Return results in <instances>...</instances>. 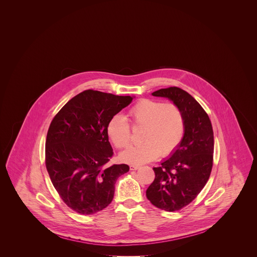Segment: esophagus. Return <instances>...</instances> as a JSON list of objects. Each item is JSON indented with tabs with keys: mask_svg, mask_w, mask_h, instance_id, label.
Listing matches in <instances>:
<instances>
[{
	"mask_svg": "<svg viewBox=\"0 0 257 257\" xmlns=\"http://www.w3.org/2000/svg\"><path fill=\"white\" fill-rule=\"evenodd\" d=\"M139 169H140V166H138V165H131L130 166V170L131 171H137Z\"/></svg>",
	"mask_w": 257,
	"mask_h": 257,
	"instance_id": "obj_1",
	"label": "esophagus"
}]
</instances>
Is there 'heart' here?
I'll return each instance as SVG.
<instances>
[{"label":"heart","mask_w":257,"mask_h":257,"mask_svg":"<svg viewBox=\"0 0 257 257\" xmlns=\"http://www.w3.org/2000/svg\"><path fill=\"white\" fill-rule=\"evenodd\" d=\"M127 115L134 128H143L142 145L129 147L119 155L120 160L141 165L162 156H169L182 142L185 133L183 111L173 103L142 99L130 108ZM107 133L113 146L121 149L132 139L131 128L121 115H113L107 125Z\"/></svg>","instance_id":"heart-1"}]
</instances>
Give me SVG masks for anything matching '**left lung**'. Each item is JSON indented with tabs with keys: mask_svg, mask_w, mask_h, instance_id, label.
I'll list each match as a JSON object with an SVG mask.
<instances>
[{
	"mask_svg": "<svg viewBox=\"0 0 257 257\" xmlns=\"http://www.w3.org/2000/svg\"><path fill=\"white\" fill-rule=\"evenodd\" d=\"M152 95L169 98L181 109L185 133L171 157L153 168L155 179L147 190V197L162 210L178 211L191 203L207 183L213 167V128L206 111L183 89L171 86Z\"/></svg>",
	"mask_w": 257,
	"mask_h": 257,
	"instance_id": "obj_1",
	"label": "left lung"
}]
</instances>
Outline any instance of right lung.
I'll return each mask as SVG.
<instances>
[{
    "label": "right lung",
    "instance_id": "1",
    "mask_svg": "<svg viewBox=\"0 0 257 257\" xmlns=\"http://www.w3.org/2000/svg\"><path fill=\"white\" fill-rule=\"evenodd\" d=\"M131 96L87 89L69 100L50 124L45 165L63 202L83 215L107 207L117 178L129 166H109L113 152L107 125L127 107Z\"/></svg>",
    "mask_w": 257,
    "mask_h": 257
}]
</instances>
